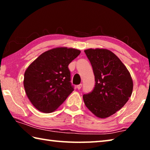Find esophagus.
<instances>
[{
	"label": "esophagus",
	"instance_id": "esophagus-1",
	"mask_svg": "<svg viewBox=\"0 0 150 150\" xmlns=\"http://www.w3.org/2000/svg\"><path fill=\"white\" fill-rule=\"evenodd\" d=\"M82 87V84H79V85H78L77 86V89H80V88Z\"/></svg>",
	"mask_w": 150,
	"mask_h": 150
}]
</instances>
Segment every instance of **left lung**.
Instances as JSON below:
<instances>
[{
	"label": "left lung",
	"instance_id": "1",
	"mask_svg": "<svg viewBox=\"0 0 150 150\" xmlns=\"http://www.w3.org/2000/svg\"><path fill=\"white\" fill-rule=\"evenodd\" d=\"M85 53L92 65L96 82L92 92L83 96L85 105L96 117H109L122 108L131 96L132 79L111 51L91 48Z\"/></svg>",
	"mask_w": 150,
	"mask_h": 150
}]
</instances>
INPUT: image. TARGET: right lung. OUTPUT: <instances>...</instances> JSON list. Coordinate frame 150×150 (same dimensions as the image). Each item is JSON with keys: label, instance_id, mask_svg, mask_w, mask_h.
<instances>
[{"label": "right lung", "instance_id": "add662e5", "mask_svg": "<svg viewBox=\"0 0 150 150\" xmlns=\"http://www.w3.org/2000/svg\"><path fill=\"white\" fill-rule=\"evenodd\" d=\"M80 53L74 48H53L28 66L24 73V87L35 108L42 112H52L73 92L68 65Z\"/></svg>", "mask_w": 150, "mask_h": 150}]
</instances>
